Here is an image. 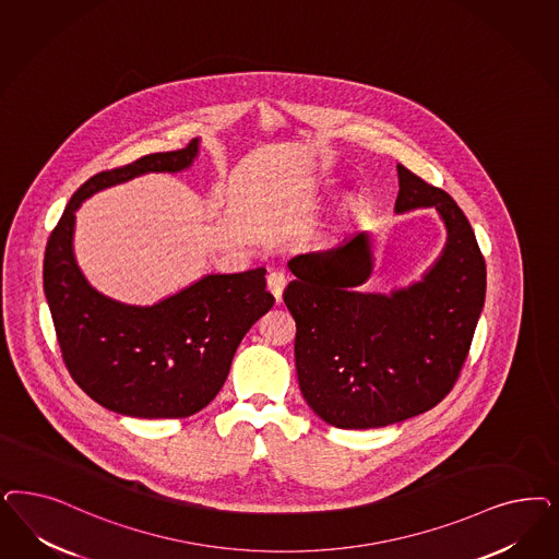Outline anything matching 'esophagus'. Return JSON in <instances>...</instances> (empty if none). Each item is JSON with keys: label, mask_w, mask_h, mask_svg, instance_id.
<instances>
[{"label": "esophagus", "mask_w": 559, "mask_h": 559, "mask_svg": "<svg viewBox=\"0 0 559 559\" xmlns=\"http://www.w3.org/2000/svg\"><path fill=\"white\" fill-rule=\"evenodd\" d=\"M286 284H288V277H286L284 271H271L270 275H267V288H270L271 294L277 300H282V294H284Z\"/></svg>", "instance_id": "esophagus-1"}]
</instances>
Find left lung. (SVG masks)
<instances>
[{
  "instance_id": "obj_1",
  "label": "left lung",
  "mask_w": 559,
  "mask_h": 559,
  "mask_svg": "<svg viewBox=\"0 0 559 559\" xmlns=\"http://www.w3.org/2000/svg\"><path fill=\"white\" fill-rule=\"evenodd\" d=\"M396 212L436 207L449 242L424 282L391 296L356 292L372 273L368 235L288 263L296 370L310 409L335 428H382L449 395L486 300V259L456 201L396 164Z\"/></svg>"
}]
</instances>
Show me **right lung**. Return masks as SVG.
Listing matches in <instances>:
<instances>
[{
  "mask_svg": "<svg viewBox=\"0 0 559 559\" xmlns=\"http://www.w3.org/2000/svg\"><path fill=\"white\" fill-rule=\"evenodd\" d=\"M198 140L103 170L73 193L47 240L43 288L61 358L75 384L115 414L187 417L219 393L236 347L275 302L265 267L207 275L154 307H127L88 286L73 261V219L92 193L193 163Z\"/></svg>",
  "mask_w": 559,
  "mask_h": 559,
  "instance_id": "obj_1",
  "label": "right lung"
}]
</instances>
